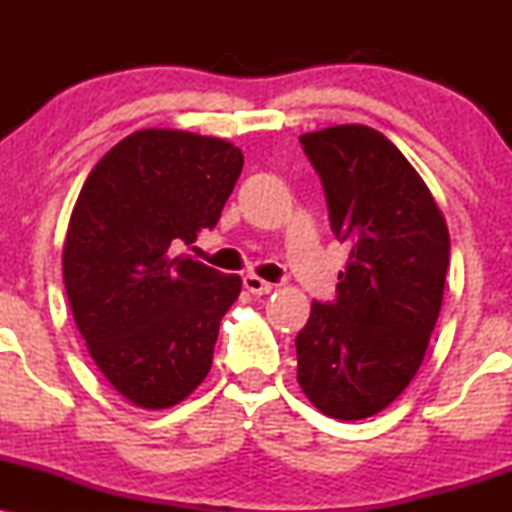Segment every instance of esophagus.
I'll use <instances>...</instances> for the list:
<instances>
[{
	"instance_id": "obj_1",
	"label": "esophagus",
	"mask_w": 512,
	"mask_h": 512,
	"mask_svg": "<svg viewBox=\"0 0 512 512\" xmlns=\"http://www.w3.org/2000/svg\"><path fill=\"white\" fill-rule=\"evenodd\" d=\"M243 286L250 293H255V296H264V293H269V291L274 289V284H269V281H264V279H260V276H255V274H245L243 276Z\"/></svg>"
}]
</instances>
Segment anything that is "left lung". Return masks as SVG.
Wrapping results in <instances>:
<instances>
[{
    "mask_svg": "<svg viewBox=\"0 0 512 512\" xmlns=\"http://www.w3.org/2000/svg\"><path fill=\"white\" fill-rule=\"evenodd\" d=\"M301 144L349 262L337 298L313 301L298 332V383L322 414L358 421L395 402L424 361L443 305L448 223L414 166L373 127H327Z\"/></svg>",
    "mask_w": 512,
    "mask_h": 512,
    "instance_id": "1",
    "label": "left lung"
}]
</instances>
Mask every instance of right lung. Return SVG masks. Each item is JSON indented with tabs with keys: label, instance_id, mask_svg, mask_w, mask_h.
Wrapping results in <instances>:
<instances>
[{
	"label": "right lung",
	"instance_id": "right-lung-1",
	"mask_svg": "<svg viewBox=\"0 0 512 512\" xmlns=\"http://www.w3.org/2000/svg\"><path fill=\"white\" fill-rule=\"evenodd\" d=\"M243 170L231 142L139 129L105 154L76 199L62 269L88 354L142 409H168L207 378L238 274L175 255L214 228Z\"/></svg>",
	"mask_w": 512,
	"mask_h": 512
}]
</instances>
